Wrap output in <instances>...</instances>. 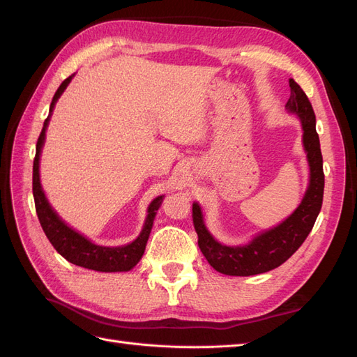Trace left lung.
Masks as SVG:
<instances>
[{
    "instance_id": "8db88e82",
    "label": "left lung",
    "mask_w": 357,
    "mask_h": 357,
    "mask_svg": "<svg viewBox=\"0 0 357 357\" xmlns=\"http://www.w3.org/2000/svg\"><path fill=\"white\" fill-rule=\"evenodd\" d=\"M289 84L290 98L286 109L296 114L302 123V143L310 165V185L299 207L284 222L256 235L245 245L231 247L214 240L204 223L201 207L193 202L192 218L198 234V245L208 264L222 274L248 277L268 273L284 264L305 241L320 213L325 174L319 134L316 131V114L301 86L294 79L289 80Z\"/></svg>"
}]
</instances>
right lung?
<instances>
[{"label": "right lung", "instance_id": "1", "mask_svg": "<svg viewBox=\"0 0 357 357\" xmlns=\"http://www.w3.org/2000/svg\"><path fill=\"white\" fill-rule=\"evenodd\" d=\"M71 79L73 75H70L68 79L63 80L58 88V91L55 92V95H53L50 110H49L50 114L53 112V107H55L58 98L62 95V92L66 91ZM50 114L47 116L40 132L37 147H36L34 167H32V193H34L36 211H37L43 231H45L52 245L55 247V250L74 265L93 269V271H100V273L129 271V269H132L139 262V259H142V256L144 255L146 244L149 240L150 231H152L156 211L160 207L162 198L164 197H158L150 202L142 234L137 236V240L122 247L96 245L86 238V236L79 234L77 231L70 228V226L56 214V211L50 207V204L45 195V192H43L41 183H40V169H38L40 153H41L43 144H45L46 129L50 121Z\"/></svg>", "mask_w": 357, "mask_h": 357}]
</instances>
